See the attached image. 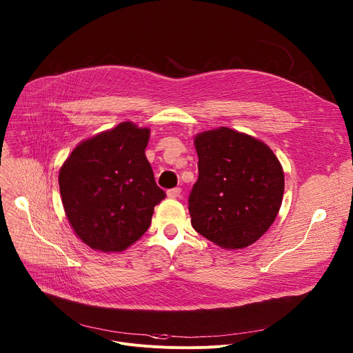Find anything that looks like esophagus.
Listing matches in <instances>:
<instances>
[{
  "label": "esophagus",
  "instance_id": "34e87169",
  "mask_svg": "<svg viewBox=\"0 0 353 353\" xmlns=\"http://www.w3.org/2000/svg\"><path fill=\"white\" fill-rule=\"evenodd\" d=\"M180 193H181V189L180 188H174V189L167 190V197H169V199H177V197H180Z\"/></svg>",
  "mask_w": 353,
  "mask_h": 353
}]
</instances>
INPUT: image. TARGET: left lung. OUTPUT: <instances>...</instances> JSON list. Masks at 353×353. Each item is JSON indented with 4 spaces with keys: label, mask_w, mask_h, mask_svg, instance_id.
I'll list each match as a JSON object with an SVG mask.
<instances>
[{
    "label": "left lung",
    "mask_w": 353,
    "mask_h": 353,
    "mask_svg": "<svg viewBox=\"0 0 353 353\" xmlns=\"http://www.w3.org/2000/svg\"><path fill=\"white\" fill-rule=\"evenodd\" d=\"M194 147L199 179L189 197L192 226L221 249L253 245L282 206L281 161L262 140L229 127L196 134Z\"/></svg>",
    "instance_id": "obj_1"
}]
</instances>
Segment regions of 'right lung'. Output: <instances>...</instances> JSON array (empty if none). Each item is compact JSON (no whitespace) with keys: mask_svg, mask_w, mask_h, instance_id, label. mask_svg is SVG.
<instances>
[{"mask_svg":"<svg viewBox=\"0 0 353 353\" xmlns=\"http://www.w3.org/2000/svg\"><path fill=\"white\" fill-rule=\"evenodd\" d=\"M150 128L132 121L83 140L59 184L68 223L92 250L123 252L145 233L165 197L145 157Z\"/></svg>","mask_w":353,"mask_h":353,"instance_id":"1","label":"right lung"}]
</instances>
